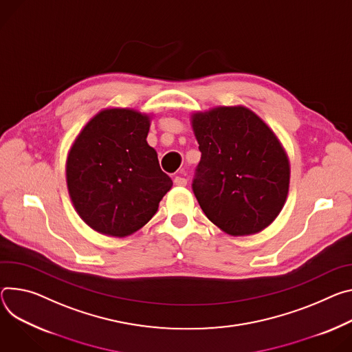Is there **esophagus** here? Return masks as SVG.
<instances>
[{
    "instance_id": "esophagus-1",
    "label": "esophagus",
    "mask_w": 352,
    "mask_h": 352,
    "mask_svg": "<svg viewBox=\"0 0 352 352\" xmlns=\"http://www.w3.org/2000/svg\"><path fill=\"white\" fill-rule=\"evenodd\" d=\"M186 178H184V177H175L174 178V184L177 185V186H185L186 185Z\"/></svg>"
}]
</instances>
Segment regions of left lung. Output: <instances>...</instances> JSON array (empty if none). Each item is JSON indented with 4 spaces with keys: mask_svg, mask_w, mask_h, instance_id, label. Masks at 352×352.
Wrapping results in <instances>:
<instances>
[{
    "mask_svg": "<svg viewBox=\"0 0 352 352\" xmlns=\"http://www.w3.org/2000/svg\"><path fill=\"white\" fill-rule=\"evenodd\" d=\"M201 162L194 194L217 228L232 236L258 233L275 220L289 189V162L270 127L244 107L192 115Z\"/></svg>",
    "mask_w": 352,
    "mask_h": 352,
    "instance_id": "left-lung-1",
    "label": "left lung"
}]
</instances>
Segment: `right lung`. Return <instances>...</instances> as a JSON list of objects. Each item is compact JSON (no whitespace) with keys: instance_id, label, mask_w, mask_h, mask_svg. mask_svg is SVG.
<instances>
[{"instance_id":"1","label":"right lung","mask_w":352,"mask_h":352,"mask_svg":"<svg viewBox=\"0 0 352 352\" xmlns=\"http://www.w3.org/2000/svg\"><path fill=\"white\" fill-rule=\"evenodd\" d=\"M148 127L147 115L113 108L95 115L76 139L67 158L69 194L94 230L115 237L135 233L173 186L146 142Z\"/></svg>"}]
</instances>
